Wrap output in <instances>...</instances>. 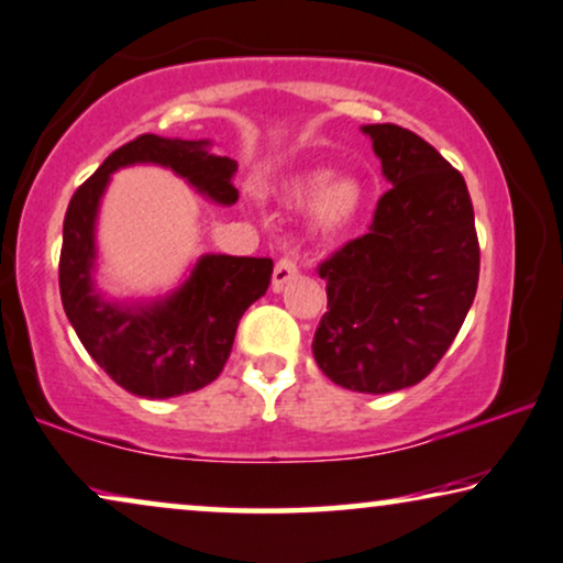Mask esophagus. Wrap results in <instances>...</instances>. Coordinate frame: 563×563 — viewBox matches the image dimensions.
Segmentation results:
<instances>
[{"label": "esophagus", "mask_w": 563, "mask_h": 563, "mask_svg": "<svg viewBox=\"0 0 563 563\" xmlns=\"http://www.w3.org/2000/svg\"><path fill=\"white\" fill-rule=\"evenodd\" d=\"M296 275H298V265H296L294 260H290V257L277 260L275 262V269H273V290H275V294H280L283 286L294 280Z\"/></svg>", "instance_id": "34e87169"}]
</instances>
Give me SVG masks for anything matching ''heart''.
Returning <instances> with one entry per match:
<instances>
[{
  "label": "heart",
  "instance_id": "b5f03b06",
  "mask_svg": "<svg viewBox=\"0 0 563 563\" xmlns=\"http://www.w3.org/2000/svg\"><path fill=\"white\" fill-rule=\"evenodd\" d=\"M288 203H303L309 227L319 234H336L347 229L363 206V190L350 177H329L327 169H311L294 175L283 185Z\"/></svg>",
  "mask_w": 563,
  "mask_h": 563
}]
</instances>
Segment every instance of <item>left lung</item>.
Wrapping results in <instances>:
<instances>
[{"label":"left lung","mask_w":563,"mask_h":563,"mask_svg":"<svg viewBox=\"0 0 563 563\" xmlns=\"http://www.w3.org/2000/svg\"><path fill=\"white\" fill-rule=\"evenodd\" d=\"M391 185L368 234L319 267L327 313L313 360L336 386L391 394L430 373L474 303L478 239L466 179L401 125L360 129Z\"/></svg>","instance_id":"8db88e82"}]
</instances>
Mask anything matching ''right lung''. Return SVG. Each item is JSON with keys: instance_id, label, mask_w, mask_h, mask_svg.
<instances>
[{"instance_id": "obj_1", "label": "right lung", "mask_w": 563, "mask_h": 563, "mask_svg": "<svg viewBox=\"0 0 563 563\" xmlns=\"http://www.w3.org/2000/svg\"><path fill=\"white\" fill-rule=\"evenodd\" d=\"M133 164H156L183 177L195 192L234 206L236 162L211 152V141L146 133L112 152L74 192L64 219L58 262L62 303L85 350L125 391L172 399L198 391L227 365L242 313L265 296L273 260L200 254L185 280L156 298L104 296L97 288V216L110 177Z\"/></svg>"}]
</instances>
